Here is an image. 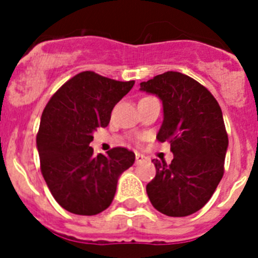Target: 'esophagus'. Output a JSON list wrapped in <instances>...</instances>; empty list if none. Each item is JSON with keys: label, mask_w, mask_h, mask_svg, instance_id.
<instances>
[{"label": "esophagus", "mask_w": 258, "mask_h": 258, "mask_svg": "<svg viewBox=\"0 0 258 258\" xmlns=\"http://www.w3.org/2000/svg\"><path fill=\"white\" fill-rule=\"evenodd\" d=\"M143 160H145V156H143V155L136 154V163L137 164L141 163V161H143Z\"/></svg>", "instance_id": "34e87169"}]
</instances>
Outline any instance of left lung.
<instances>
[{
	"label": "left lung",
	"instance_id": "8db88e82",
	"mask_svg": "<svg viewBox=\"0 0 258 258\" xmlns=\"http://www.w3.org/2000/svg\"><path fill=\"white\" fill-rule=\"evenodd\" d=\"M141 90L163 101L164 120L156 140L169 142L170 164L154 160L156 175L146 191L155 209L184 217L206 206L217 188L229 146L222 111L206 86L168 71L141 83Z\"/></svg>",
	"mask_w": 258,
	"mask_h": 258
}]
</instances>
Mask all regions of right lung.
<instances>
[{"instance_id": "right-lung-1", "label": "right lung", "mask_w": 258, "mask_h": 258, "mask_svg": "<svg viewBox=\"0 0 258 258\" xmlns=\"http://www.w3.org/2000/svg\"><path fill=\"white\" fill-rule=\"evenodd\" d=\"M134 81H117L93 71L80 72L54 93L38 127L40 168L50 192L61 208L94 216L108 208L117 179L136 155L113 147L107 156L93 155V132L109 124L113 107Z\"/></svg>"}]
</instances>
